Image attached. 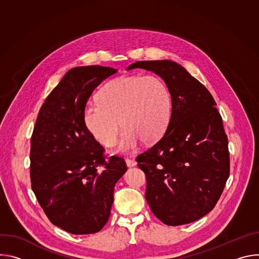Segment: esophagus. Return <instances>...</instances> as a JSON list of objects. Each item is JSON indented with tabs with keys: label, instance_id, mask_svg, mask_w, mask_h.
<instances>
[{
	"label": "esophagus",
	"instance_id": "34e87169",
	"mask_svg": "<svg viewBox=\"0 0 259 259\" xmlns=\"http://www.w3.org/2000/svg\"><path fill=\"white\" fill-rule=\"evenodd\" d=\"M126 165H127V167H134V166L137 165V162L135 160L126 159Z\"/></svg>",
	"mask_w": 259,
	"mask_h": 259
}]
</instances>
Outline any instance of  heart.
Returning a JSON list of instances; mask_svg holds the SVG:
<instances>
[{
	"instance_id": "1",
	"label": "heart",
	"mask_w": 259,
	"mask_h": 259,
	"mask_svg": "<svg viewBox=\"0 0 259 259\" xmlns=\"http://www.w3.org/2000/svg\"><path fill=\"white\" fill-rule=\"evenodd\" d=\"M172 113L171 93L158 76H124L110 81L85 108V124L104 146H113L125 130L117 153L137 150L142 140L155 141L166 131ZM122 124H120V122Z\"/></svg>"
}]
</instances>
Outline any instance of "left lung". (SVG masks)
<instances>
[{"label": "left lung", "mask_w": 259, "mask_h": 259, "mask_svg": "<svg viewBox=\"0 0 259 259\" xmlns=\"http://www.w3.org/2000/svg\"><path fill=\"white\" fill-rule=\"evenodd\" d=\"M154 71L168 86L172 113L163 137L136 159L145 199L167 226L194 223L216 205L230 175L228 137L211 93L171 60L137 61L127 69Z\"/></svg>", "instance_id": "left-lung-1"}]
</instances>
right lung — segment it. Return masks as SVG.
I'll return each mask as SVG.
<instances>
[{"instance_id": "obj_1", "label": "right lung", "mask_w": 259, "mask_h": 259, "mask_svg": "<svg viewBox=\"0 0 259 259\" xmlns=\"http://www.w3.org/2000/svg\"><path fill=\"white\" fill-rule=\"evenodd\" d=\"M118 70L101 65L69 69L43 103L30 143L31 189L51 223L73 235L107 223L122 158H103L84 114L94 89Z\"/></svg>"}]
</instances>
